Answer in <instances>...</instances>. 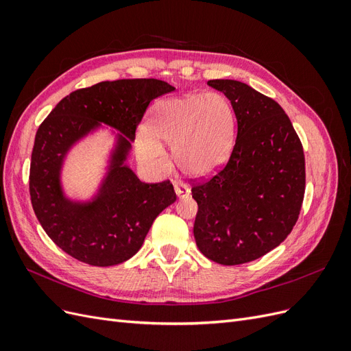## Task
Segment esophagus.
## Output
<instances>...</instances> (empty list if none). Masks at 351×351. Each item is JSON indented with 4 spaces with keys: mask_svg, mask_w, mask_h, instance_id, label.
<instances>
[{
    "mask_svg": "<svg viewBox=\"0 0 351 351\" xmlns=\"http://www.w3.org/2000/svg\"><path fill=\"white\" fill-rule=\"evenodd\" d=\"M174 190H176V193H177V196H178L180 199L187 197V196L190 195V189H189L184 183L174 182Z\"/></svg>",
    "mask_w": 351,
    "mask_h": 351,
    "instance_id": "1",
    "label": "esophagus"
}]
</instances>
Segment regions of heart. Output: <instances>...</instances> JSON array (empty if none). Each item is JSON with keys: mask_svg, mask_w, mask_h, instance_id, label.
I'll return each mask as SVG.
<instances>
[{"mask_svg": "<svg viewBox=\"0 0 351 351\" xmlns=\"http://www.w3.org/2000/svg\"><path fill=\"white\" fill-rule=\"evenodd\" d=\"M145 130L136 141V151L145 161L164 164L161 143H167L184 174L205 177L230 156L234 111L219 92L183 95L158 102L147 114Z\"/></svg>", "mask_w": 351, "mask_h": 351, "instance_id": "b5f03b06", "label": "heart"}]
</instances>
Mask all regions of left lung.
<instances>
[{"mask_svg":"<svg viewBox=\"0 0 351 351\" xmlns=\"http://www.w3.org/2000/svg\"><path fill=\"white\" fill-rule=\"evenodd\" d=\"M208 84L230 99L237 139L224 168L193 183L199 206L193 234L208 259L240 265L280 246L295 226L304 197V154L278 102L237 80Z\"/></svg>","mask_w":351,"mask_h":351,"instance_id":"left-lung-1","label":"left lung"}]
</instances>
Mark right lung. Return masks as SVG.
Wrapping results in <instances>:
<instances>
[{
  "instance_id": "add662e5",
  "label": "right lung",
  "mask_w": 351,
  "mask_h": 351,
  "mask_svg": "<svg viewBox=\"0 0 351 351\" xmlns=\"http://www.w3.org/2000/svg\"><path fill=\"white\" fill-rule=\"evenodd\" d=\"M174 89L156 79L101 82L67 95L39 125L29 174L32 206L49 239L71 258L93 267L130 259L155 218L176 202L169 180L143 183L125 165L147 105ZM101 123L121 132L109 171L90 201H71L60 186L62 164L71 147Z\"/></svg>"
}]
</instances>
